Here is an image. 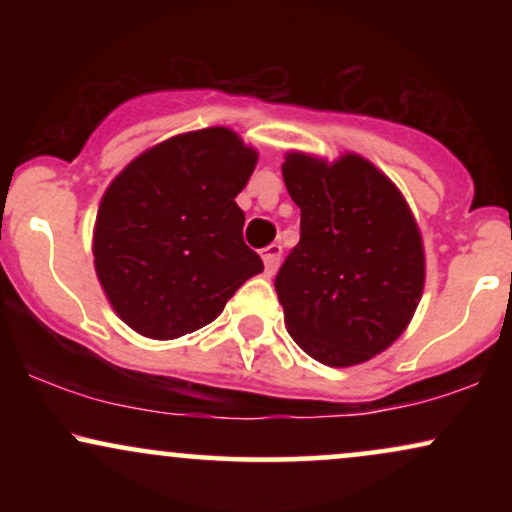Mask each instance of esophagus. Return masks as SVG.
Instances as JSON below:
<instances>
[{
  "label": "esophagus",
  "instance_id": "obj_1",
  "mask_svg": "<svg viewBox=\"0 0 512 512\" xmlns=\"http://www.w3.org/2000/svg\"><path fill=\"white\" fill-rule=\"evenodd\" d=\"M281 255H284V248H281L279 243H272L269 248L262 250V262H264V269H267V274H274L276 269H279Z\"/></svg>",
  "mask_w": 512,
  "mask_h": 512
}]
</instances>
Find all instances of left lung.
<instances>
[{
	"label": "left lung",
	"instance_id": "8db88e82",
	"mask_svg": "<svg viewBox=\"0 0 512 512\" xmlns=\"http://www.w3.org/2000/svg\"><path fill=\"white\" fill-rule=\"evenodd\" d=\"M281 173L301 207V240L274 279L289 334L327 366L368 361L404 332L424 291L414 216L361 156L327 166L289 154Z\"/></svg>",
	"mask_w": 512,
	"mask_h": 512
}]
</instances>
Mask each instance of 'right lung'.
I'll use <instances>...</instances> for the list:
<instances>
[{
  "label": "right lung",
  "mask_w": 512,
  "mask_h": 512,
  "mask_svg": "<svg viewBox=\"0 0 512 512\" xmlns=\"http://www.w3.org/2000/svg\"><path fill=\"white\" fill-rule=\"evenodd\" d=\"M257 154L226 127L180 134L134 158L105 192L93 257L134 332L175 339L209 325L264 264L236 204Z\"/></svg>",
  "instance_id": "obj_1"
}]
</instances>
